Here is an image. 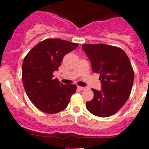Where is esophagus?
<instances>
[{"label": "esophagus", "mask_w": 149, "mask_h": 149, "mask_svg": "<svg viewBox=\"0 0 149 149\" xmlns=\"http://www.w3.org/2000/svg\"><path fill=\"white\" fill-rule=\"evenodd\" d=\"M78 89L79 90H81V91H82V90H84L85 89V87H83V86H78Z\"/></svg>", "instance_id": "obj_1"}]
</instances>
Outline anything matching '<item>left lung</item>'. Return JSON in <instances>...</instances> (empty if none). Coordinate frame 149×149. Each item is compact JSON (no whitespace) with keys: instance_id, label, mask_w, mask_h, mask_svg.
Instances as JSON below:
<instances>
[{"instance_id":"8db88e82","label":"left lung","mask_w":149,"mask_h":149,"mask_svg":"<svg viewBox=\"0 0 149 149\" xmlns=\"http://www.w3.org/2000/svg\"><path fill=\"white\" fill-rule=\"evenodd\" d=\"M82 48L91 63L92 70L99 73L100 91L92 88L94 98L86 107L100 118L113 115L130 97L134 71L127 54L121 48L104 44H85Z\"/></svg>"}]
</instances>
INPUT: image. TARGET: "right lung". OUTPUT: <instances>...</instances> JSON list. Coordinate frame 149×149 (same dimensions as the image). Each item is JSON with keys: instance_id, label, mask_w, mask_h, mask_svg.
I'll list each match as a JSON object with an SVG mask.
<instances>
[{"instance_id": "1", "label": "right lung", "mask_w": 149, "mask_h": 149, "mask_svg": "<svg viewBox=\"0 0 149 149\" xmlns=\"http://www.w3.org/2000/svg\"><path fill=\"white\" fill-rule=\"evenodd\" d=\"M79 46L61 39H46L36 45L22 64V81L28 97L40 110L55 114L64 110L75 94L76 85L54 79L64 55Z\"/></svg>"}]
</instances>
